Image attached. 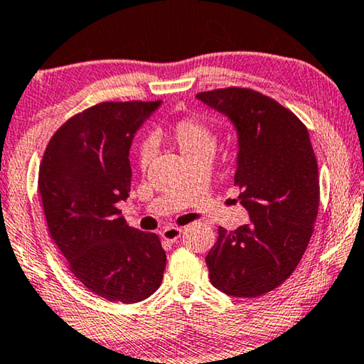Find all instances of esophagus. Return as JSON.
Listing matches in <instances>:
<instances>
[{"label": "esophagus", "instance_id": "34e87169", "mask_svg": "<svg viewBox=\"0 0 364 364\" xmlns=\"http://www.w3.org/2000/svg\"><path fill=\"white\" fill-rule=\"evenodd\" d=\"M181 229L180 228H173V226H170V228H165L161 231V237L166 240V242H176L178 239L181 237Z\"/></svg>", "mask_w": 364, "mask_h": 364}]
</instances>
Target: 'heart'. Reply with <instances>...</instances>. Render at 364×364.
Returning a JSON list of instances; mask_svg holds the SVG:
<instances>
[{"label":"heart","mask_w":364,"mask_h":364,"mask_svg":"<svg viewBox=\"0 0 364 364\" xmlns=\"http://www.w3.org/2000/svg\"><path fill=\"white\" fill-rule=\"evenodd\" d=\"M166 140L171 146H175L184 161L193 160L198 156L211 158L216 151L218 136L216 132L208 122L198 117H186L178 120L168 130H156L151 135V141L158 143ZM153 150L150 145H143L138 151V163L141 168H146L151 160Z\"/></svg>","instance_id":"obj_1"}]
</instances>
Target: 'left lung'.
I'll return each mask as SVG.
<instances>
[{
    "instance_id": "1",
    "label": "left lung",
    "mask_w": 364,
    "mask_h": 364,
    "mask_svg": "<svg viewBox=\"0 0 364 364\" xmlns=\"http://www.w3.org/2000/svg\"><path fill=\"white\" fill-rule=\"evenodd\" d=\"M231 122L237 135L234 184L250 223L218 229L206 255L209 280L231 296L252 299L290 277L314 234L318 166L309 130L279 102L229 87L196 95Z\"/></svg>"
}]
</instances>
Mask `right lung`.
Listing matches in <instances>:
<instances>
[{"label":"right lung","mask_w":364,"mask_h":364,"mask_svg":"<svg viewBox=\"0 0 364 364\" xmlns=\"http://www.w3.org/2000/svg\"><path fill=\"white\" fill-rule=\"evenodd\" d=\"M163 104L104 102L65 122L39 168L46 221L70 272L102 299L136 304L156 291L166 254L160 239L127 224L119 203L130 193V146Z\"/></svg>","instance_id":"1"}]
</instances>
